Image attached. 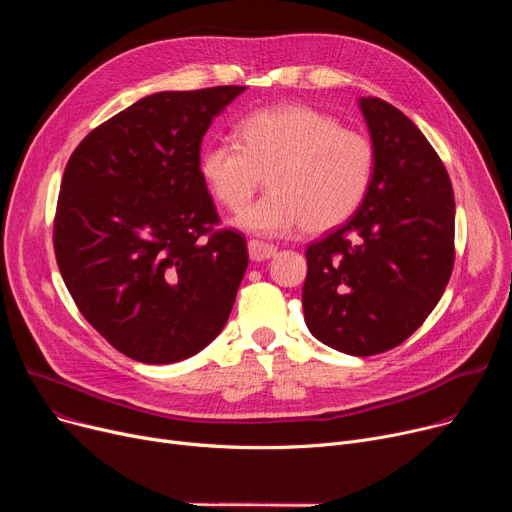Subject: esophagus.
I'll list each match as a JSON object with an SVG mask.
<instances>
[{"instance_id":"obj_1","label":"esophagus","mask_w":512,"mask_h":512,"mask_svg":"<svg viewBox=\"0 0 512 512\" xmlns=\"http://www.w3.org/2000/svg\"><path fill=\"white\" fill-rule=\"evenodd\" d=\"M276 247L274 245H267V242L261 240H249V257L251 261H265L276 255Z\"/></svg>"}]
</instances>
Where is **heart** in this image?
I'll list each match as a JSON object with an SVG mask.
<instances>
[{
	"label": "heart",
	"instance_id": "heart-1",
	"mask_svg": "<svg viewBox=\"0 0 512 512\" xmlns=\"http://www.w3.org/2000/svg\"><path fill=\"white\" fill-rule=\"evenodd\" d=\"M238 143L215 141L199 155V174L228 211L245 209L263 182L272 191L240 215L261 236L297 228L328 232L346 222L367 195L373 147L361 132L307 105L263 107L236 126Z\"/></svg>",
	"mask_w": 512,
	"mask_h": 512
}]
</instances>
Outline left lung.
<instances>
[{
    "label": "left lung",
    "instance_id": "left-lung-1",
    "mask_svg": "<svg viewBox=\"0 0 512 512\" xmlns=\"http://www.w3.org/2000/svg\"><path fill=\"white\" fill-rule=\"evenodd\" d=\"M373 176L357 213L305 251L309 332L369 357L405 342L434 311L454 265V193L423 132L380 97L359 101Z\"/></svg>",
    "mask_w": 512,
    "mask_h": 512
}]
</instances>
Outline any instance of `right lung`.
<instances>
[{"label":"right lung","mask_w":512,"mask_h":512,"mask_svg":"<svg viewBox=\"0 0 512 512\" xmlns=\"http://www.w3.org/2000/svg\"><path fill=\"white\" fill-rule=\"evenodd\" d=\"M245 87L164 91L91 130L70 155L53 251L78 311L122 355L166 365L222 332L249 265L199 174L213 118Z\"/></svg>","instance_id":"add662e5"}]
</instances>
